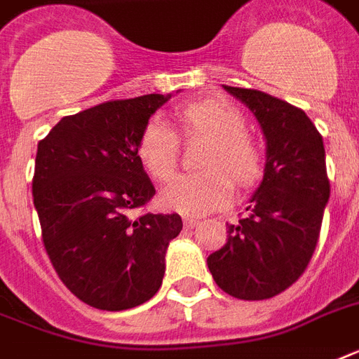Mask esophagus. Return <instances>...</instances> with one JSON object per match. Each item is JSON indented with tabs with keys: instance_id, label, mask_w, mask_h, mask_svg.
<instances>
[{
	"instance_id": "esophagus-1",
	"label": "esophagus",
	"mask_w": 359,
	"mask_h": 359,
	"mask_svg": "<svg viewBox=\"0 0 359 359\" xmlns=\"http://www.w3.org/2000/svg\"><path fill=\"white\" fill-rule=\"evenodd\" d=\"M199 224H201V222H199L197 218H191V216H186L184 218V225L188 227V229H194V227H197Z\"/></svg>"
}]
</instances>
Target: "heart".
Here are the masks:
<instances>
[{
	"label": "heart",
	"mask_w": 359,
	"mask_h": 359,
	"mask_svg": "<svg viewBox=\"0 0 359 359\" xmlns=\"http://www.w3.org/2000/svg\"><path fill=\"white\" fill-rule=\"evenodd\" d=\"M184 134H203L210 143L203 154L199 173L179 175L162 191L165 207L188 216H203L229 205L235 184H253L261 175V149L244 130L245 119L235 104L224 98H203L175 111ZM137 156L152 179L169 180L179 158V140L163 121L147 123L137 141Z\"/></svg>",
	"instance_id": "b5f03b06"
}]
</instances>
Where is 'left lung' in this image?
<instances>
[{
	"mask_svg": "<svg viewBox=\"0 0 359 359\" xmlns=\"http://www.w3.org/2000/svg\"><path fill=\"white\" fill-rule=\"evenodd\" d=\"M255 115L266 162L248 214L227 224L229 238L208 255L214 281L238 300H266L300 278L311 261L330 199L323 135L306 111L255 89L224 86Z\"/></svg>",
	"mask_w": 359,
	"mask_h": 359,
	"instance_id": "left-lung-1",
	"label": "left lung"
}]
</instances>
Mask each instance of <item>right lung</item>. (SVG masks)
Here are the masks:
<instances>
[{"label": "right lung", "mask_w": 359, "mask_h": 359, "mask_svg": "<svg viewBox=\"0 0 359 359\" xmlns=\"http://www.w3.org/2000/svg\"><path fill=\"white\" fill-rule=\"evenodd\" d=\"M169 98L98 104L63 117L36 147L33 203L46 253L67 289L102 311L156 294L169 242L182 231L179 214L134 218L156 191L137 141Z\"/></svg>", "instance_id": "add662e5"}]
</instances>
